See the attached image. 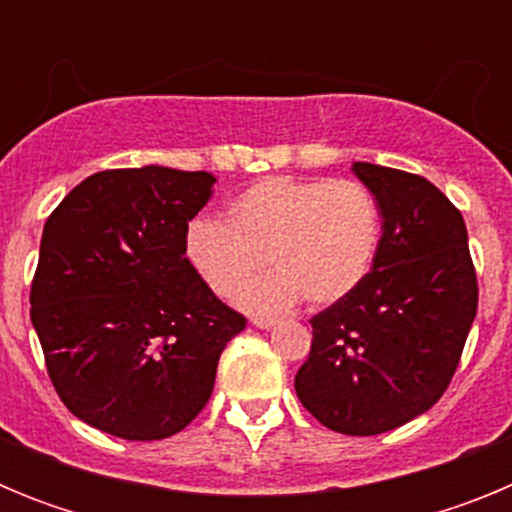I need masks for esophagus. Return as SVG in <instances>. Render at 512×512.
Here are the masks:
<instances>
[{"instance_id":"esophagus-1","label":"esophagus","mask_w":512,"mask_h":512,"mask_svg":"<svg viewBox=\"0 0 512 512\" xmlns=\"http://www.w3.org/2000/svg\"><path fill=\"white\" fill-rule=\"evenodd\" d=\"M251 323L256 325V328H271V325H277V318H269V315H256V318H251Z\"/></svg>"}]
</instances>
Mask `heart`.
<instances>
[{
    "instance_id": "b5f03b06",
    "label": "heart",
    "mask_w": 512,
    "mask_h": 512,
    "mask_svg": "<svg viewBox=\"0 0 512 512\" xmlns=\"http://www.w3.org/2000/svg\"><path fill=\"white\" fill-rule=\"evenodd\" d=\"M379 246V207L354 179L266 176L228 205V223L197 217L184 248L207 287L235 295L269 260L277 272L243 286L246 310H279L300 297L325 307L364 282Z\"/></svg>"
}]
</instances>
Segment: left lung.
<instances>
[{
  "label": "left lung",
  "instance_id": "8db88e82",
  "mask_svg": "<svg viewBox=\"0 0 512 512\" xmlns=\"http://www.w3.org/2000/svg\"><path fill=\"white\" fill-rule=\"evenodd\" d=\"M374 194L382 238L364 282L318 312L300 402L325 428L377 436L431 410L449 387L477 315L464 217L428 179L351 166Z\"/></svg>",
  "mask_w": 512,
  "mask_h": 512
}]
</instances>
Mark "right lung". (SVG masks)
Returning <instances> with one entry per match:
<instances>
[{
	"label": "right lung",
	"instance_id": "right-lung-1",
	"mask_svg": "<svg viewBox=\"0 0 512 512\" xmlns=\"http://www.w3.org/2000/svg\"><path fill=\"white\" fill-rule=\"evenodd\" d=\"M215 182L153 164L99 171L45 220L30 320L58 397L97 431L158 441L187 428L246 328L184 248Z\"/></svg>",
	"mask_w": 512,
	"mask_h": 512
}]
</instances>
